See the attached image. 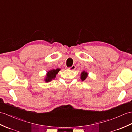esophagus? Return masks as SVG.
Returning a JSON list of instances; mask_svg holds the SVG:
<instances>
[{
  "label": "esophagus",
  "mask_w": 132,
  "mask_h": 132,
  "mask_svg": "<svg viewBox=\"0 0 132 132\" xmlns=\"http://www.w3.org/2000/svg\"><path fill=\"white\" fill-rule=\"evenodd\" d=\"M76 65H73L72 67H69V68H68V69H69L70 70H74L76 69Z\"/></svg>",
  "instance_id": "34e87169"
}]
</instances>
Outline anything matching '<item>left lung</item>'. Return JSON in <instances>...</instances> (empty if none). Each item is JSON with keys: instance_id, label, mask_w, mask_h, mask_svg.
Instances as JSON below:
<instances>
[{"instance_id": "obj_1", "label": "left lung", "mask_w": 132, "mask_h": 132, "mask_svg": "<svg viewBox=\"0 0 132 132\" xmlns=\"http://www.w3.org/2000/svg\"><path fill=\"white\" fill-rule=\"evenodd\" d=\"M87 75L88 74L87 72L83 71V72H82L81 73V78L82 80V81H84V80L86 79V78L87 77Z\"/></svg>"}]
</instances>
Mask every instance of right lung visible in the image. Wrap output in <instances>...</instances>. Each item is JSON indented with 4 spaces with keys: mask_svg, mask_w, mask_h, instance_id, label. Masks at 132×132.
<instances>
[{
    "mask_svg": "<svg viewBox=\"0 0 132 132\" xmlns=\"http://www.w3.org/2000/svg\"><path fill=\"white\" fill-rule=\"evenodd\" d=\"M60 69L57 68L56 69H53L51 70L50 71H49L47 73V76L46 78L45 79V81L46 82H49L51 81L52 79H54L55 78V77H56V75H57V73L59 72V71Z\"/></svg>",
    "mask_w": 132,
    "mask_h": 132,
    "instance_id": "right-lung-1",
    "label": "right lung"
}]
</instances>
